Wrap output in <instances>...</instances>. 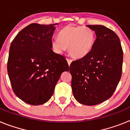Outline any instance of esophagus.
Wrapping results in <instances>:
<instances>
[{
  "mask_svg": "<svg viewBox=\"0 0 130 130\" xmlns=\"http://www.w3.org/2000/svg\"><path fill=\"white\" fill-rule=\"evenodd\" d=\"M66 60H67L68 63V65H69V66H70V65L71 63H72V60L71 59V58H66Z\"/></svg>",
  "mask_w": 130,
  "mask_h": 130,
  "instance_id": "34e87169",
  "label": "esophagus"
}]
</instances>
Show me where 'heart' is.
Segmentation results:
<instances>
[{"mask_svg":"<svg viewBox=\"0 0 130 130\" xmlns=\"http://www.w3.org/2000/svg\"><path fill=\"white\" fill-rule=\"evenodd\" d=\"M58 38L51 42L53 49L60 53L69 47V52L75 58L85 57L92 51L95 42L94 31L83 26L67 25L60 30Z\"/></svg>","mask_w":130,"mask_h":130,"instance_id":"b5f03b06","label":"heart"}]
</instances>
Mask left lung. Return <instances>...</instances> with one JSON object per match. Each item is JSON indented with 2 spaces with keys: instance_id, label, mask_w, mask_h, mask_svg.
<instances>
[{
  "instance_id": "8db88e82",
  "label": "left lung",
  "mask_w": 130,
  "mask_h": 130,
  "mask_svg": "<svg viewBox=\"0 0 130 130\" xmlns=\"http://www.w3.org/2000/svg\"><path fill=\"white\" fill-rule=\"evenodd\" d=\"M96 33L92 51L70 66L72 88L81 104L95 105L113 94L122 75L123 51L118 36L103 25H87Z\"/></svg>"
}]
</instances>
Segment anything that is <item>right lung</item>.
Here are the masks:
<instances>
[{
	"label": "right lung",
	"instance_id": "right-lung-1",
	"mask_svg": "<svg viewBox=\"0 0 130 130\" xmlns=\"http://www.w3.org/2000/svg\"><path fill=\"white\" fill-rule=\"evenodd\" d=\"M57 24H30L10 45L7 70L11 87L16 96L30 105L47 102L61 73L69 70L66 58L52 50Z\"/></svg>",
	"mask_w": 130,
	"mask_h": 130
}]
</instances>
